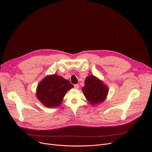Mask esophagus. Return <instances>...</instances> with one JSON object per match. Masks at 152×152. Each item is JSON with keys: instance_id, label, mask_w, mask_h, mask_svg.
<instances>
[{"instance_id": "obj_1", "label": "esophagus", "mask_w": 152, "mask_h": 152, "mask_svg": "<svg viewBox=\"0 0 152 152\" xmlns=\"http://www.w3.org/2000/svg\"><path fill=\"white\" fill-rule=\"evenodd\" d=\"M74 87H75V89H78L79 87V84H75L74 86Z\"/></svg>"}]
</instances>
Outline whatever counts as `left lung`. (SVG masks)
I'll return each instance as SVG.
<instances>
[{
	"label": "left lung",
	"instance_id": "8db88e82",
	"mask_svg": "<svg viewBox=\"0 0 152 152\" xmlns=\"http://www.w3.org/2000/svg\"><path fill=\"white\" fill-rule=\"evenodd\" d=\"M82 91L92 105H97L107 99L108 87L97 77L90 75L86 78Z\"/></svg>",
	"mask_w": 152,
	"mask_h": 152
}]
</instances>
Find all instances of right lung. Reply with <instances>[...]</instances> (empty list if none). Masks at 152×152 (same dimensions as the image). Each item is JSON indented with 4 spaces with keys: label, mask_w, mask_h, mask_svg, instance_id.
<instances>
[{
    "label": "right lung",
    "mask_w": 152,
    "mask_h": 152,
    "mask_svg": "<svg viewBox=\"0 0 152 152\" xmlns=\"http://www.w3.org/2000/svg\"><path fill=\"white\" fill-rule=\"evenodd\" d=\"M73 87V84L60 76L48 75L37 85L36 97L46 107H59L66 92Z\"/></svg>",
    "instance_id": "add662e5"
}]
</instances>
